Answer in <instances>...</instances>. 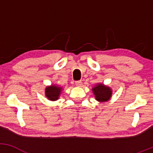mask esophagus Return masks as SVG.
Masks as SVG:
<instances>
[{"label":"esophagus","mask_w":153,"mask_h":153,"mask_svg":"<svg viewBox=\"0 0 153 153\" xmlns=\"http://www.w3.org/2000/svg\"><path fill=\"white\" fill-rule=\"evenodd\" d=\"M75 85H76V86H78V87L81 86V85H82V82H81V80H79V81H76V82H75Z\"/></svg>","instance_id":"obj_1"}]
</instances>
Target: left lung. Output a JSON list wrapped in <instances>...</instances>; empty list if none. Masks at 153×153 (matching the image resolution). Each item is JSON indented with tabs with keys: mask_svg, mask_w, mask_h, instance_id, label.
<instances>
[{
	"mask_svg": "<svg viewBox=\"0 0 153 153\" xmlns=\"http://www.w3.org/2000/svg\"><path fill=\"white\" fill-rule=\"evenodd\" d=\"M92 92L94 95L95 99L99 102H106L109 101L112 96V89L101 82H99L93 87Z\"/></svg>",
	"mask_w": 153,
	"mask_h": 153,
	"instance_id": "left-lung-1",
	"label": "left lung"
}]
</instances>
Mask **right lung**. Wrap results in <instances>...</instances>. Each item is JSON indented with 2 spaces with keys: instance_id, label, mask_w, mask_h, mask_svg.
<instances>
[{
  "instance_id": "1",
  "label": "right lung",
  "mask_w": 153,
  "mask_h": 153,
  "mask_svg": "<svg viewBox=\"0 0 153 153\" xmlns=\"http://www.w3.org/2000/svg\"><path fill=\"white\" fill-rule=\"evenodd\" d=\"M62 87L57 84H52L51 85H47L45 88V96L50 101H55L59 99L61 93L62 91Z\"/></svg>"
}]
</instances>
